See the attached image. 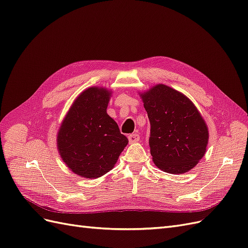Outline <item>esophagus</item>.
I'll list each match as a JSON object with an SVG mask.
<instances>
[{
  "instance_id": "esophagus-1",
  "label": "esophagus",
  "mask_w": 248,
  "mask_h": 248,
  "mask_svg": "<svg viewBox=\"0 0 248 248\" xmlns=\"http://www.w3.org/2000/svg\"><path fill=\"white\" fill-rule=\"evenodd\" d=\"M128 140H129V142H137L140 140V134L139 133H132V134H129L128 136Z\"/></svg>"
}]
</instances>
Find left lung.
Here are the masks:
<instances>
[{"instance_id": "8db88e82", "label": "left lung", "mask_w": 248, "mask_h": 248, "mask_svg": "<svg viewBox=\"0 0 248 248\" xmlns=\"http://www.w3.org/2000/svg\"><path fill=\"white\" fill-rule=\"evenodd\" d=\"M150 121V152L157 168L183 174L205 155L208 127L194 104L176 90L157 85L141 94Z\"/></svg>"}]
</instances>
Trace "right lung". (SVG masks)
<instances>
[{
    "mask_svg": "<svg viewBox=\"0 0 248 248\" xmlns=\"http://www.w3.org/2000/svg\"><path fill=\"white\" fill-rule=\"evenodd\" d=\"M109 91L89 88L67 112L58 133V149L73 172L98 178L114 168L128 144L118 124L107 114Z\"/></svg>",
    "mask_w": 248,
    "mask_h": 248,
    "instance_id": "add662e5",
    "label": "right lung"
}]
</instances>
